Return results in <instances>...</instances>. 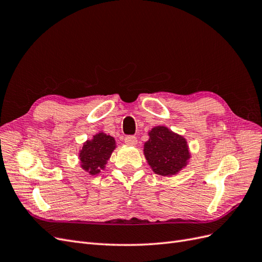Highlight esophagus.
Instances as JSON below:
<instances>
[{
	"label": "esophagus",
	"mask_w": 262,
	"mask_h": 262,
	"mask_svg": "<svg viewBox=\"0 0 262 262\" xmlns=\"http://www.w3.org/2000/svg\"><path fill=\"white\" fill-rule=\"evenodd\" d=\"M124 143L126 145L134 146V145H137V143H138V139L134 136H128V137L124 138Z\"/></svg>",
	"instance_id": "obj_1"
}]
</instances>
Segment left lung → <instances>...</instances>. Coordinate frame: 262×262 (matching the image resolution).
<instances>
[{"label":"left lung","mask_w":262,"mask_h":262,"mask_svg":"<svg viewBox=\"0 0 262 262\" xmlns=\"http://www.w3.org/2000/svg\"><path fill=\"white\" fill-rule=\"evenodd\" d=\"M143 150L152 170L166 177L177 175L191 157L187 140L165 125L154 126L148 131Z\"/></svg>","instance_id":"obj_1"}]
</instances>
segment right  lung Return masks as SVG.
<instances>
[{
  "label": "right lung",
  "mask_w": 262,
  "mask_h": 262,
  "mask_svg": "<svg viewBox=\"0 0 262 262\" xmlns=\"http://www.w3.org/2000/svg\"><path fill=\"white\" fill-rule=\"evenodd\" d=\"M116 147V140L112 136L101 131L94 134L91 140L84 142L78 153L82 169L92 176L98 175L106 168Z\"/></svg>",
  "instance_id": "right-lung-1"
}]
</instances>
